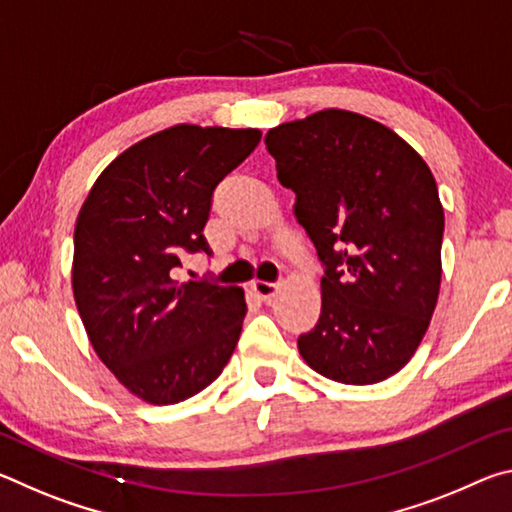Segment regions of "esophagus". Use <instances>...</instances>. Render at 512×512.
I'll use <instances>...</instances> for the list:
<instances>
[{"label": "esophagus", "instance_id": "obj_1", "mask_svg": "<svg viewBox=\"0 0 512 512\" xmlns=\"http://www.w3.org/2000/svg\"><path fill=\"white\" fill-rule=\"evenodd\" d=\"M253 293L259 298V300H271L275 293H277V284L273 282H264V280H255L253 282Z\"/></svg>", "mask_w": 512, "mask_h": 512}]
</instances>
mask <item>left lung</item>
Instances as JSON below:
<instances>
[{
    "mask_svg": "<svg viewBox=\"0 0 512 512\" xmlns=\"http://www.w3.org/2000/svg\"><path fill=\"white\" fill-rule=\"evenodd\" d=\"M264 142L325 268L302 359L341 384L395 375L440 291L445 214L427 162L391 128L336 108L271 128Z\"/></svg>",
    "mask_w": 512,
    "mask_h": 512,
    "instance_id": "8db88e82",
    "label": "left lung"
}]
</instances>
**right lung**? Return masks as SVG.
Masks as SVG:
<instances>
[{
  "instance_id": "right-lung-1",
  "label": "right lung",
  "mask_w": 512,
  "mask_h": 512,
  "mask_svg": "<svg viewBox=\"0 0 512 512\" xmlns=\"http://www.w3.org/2000/svg\"><path fill=\"white\" fill-rule=\"evenodd\" d=\"M259 140L257 128H167L112 160L81 207L76 307L99 359L144 402L201 393L237 348L244 291L173 275L187 255H212L203 228L214 189Z\"/></svg>"
}]
</instances>
